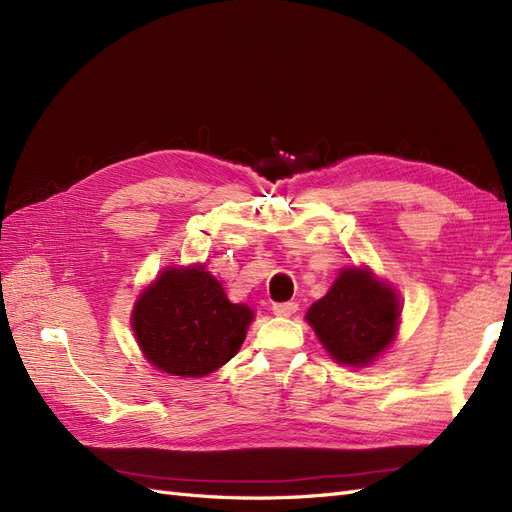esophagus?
I'll list each match as a JSON object with an SVG mask.
<instances>
[{"label":"esophagus","mask_w":512,"mask_h":512,"mask_svg":"<svg viewBox=\"0 0 512 512\" xmlns=\"http://www.w3.org/2000/svg\"><path fill=\"white\" fill-rule=\"evenodd\" d=\"M299 305L294 301H286V303H273V314L275 316H282V318H288L292 316L294 312H297Z\"/></svg>","instance_id":"obj_1"}]
</instances>
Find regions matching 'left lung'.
Returning <instances> with one entry per match:
<instances>
[{
    "label": "left lung",
    "mask_w": 512,
    "mask_h": 512,
    "mask_svg": "<svg viewBox=\"0 0 512 512\" xmlns=\"http://www.w3.org/2000/svg\"><path fill=\"white\" fill-rule=\"evenodd\" d=\"M305 318L335 361L367 365L393 342L399 303L369 271L344 269Z\"/></svg>",
    "instance_id": "8db88e82"
}]
</instances>
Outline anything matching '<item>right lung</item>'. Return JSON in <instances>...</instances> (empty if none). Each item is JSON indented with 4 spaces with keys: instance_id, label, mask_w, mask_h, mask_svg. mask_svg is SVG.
Here are the masks:
<instances>
[{
    "instance_id": "1",
    "label": "right lung",
    "mask_w": 512,
    "mask_h": 512,
    "mask_svg": "<svg viewBox=\"0 0 512 512\" xmlns=\"http://www.w3.org/2000/svg\"><path fill=\"white\" fill-rule=\"evenodd\" d=\"M252 309L230 303L203 267L168 269L136 303L132 329L151 365L166 374L200 378L241 348Z\"/></svg>"
}]
</instances>
